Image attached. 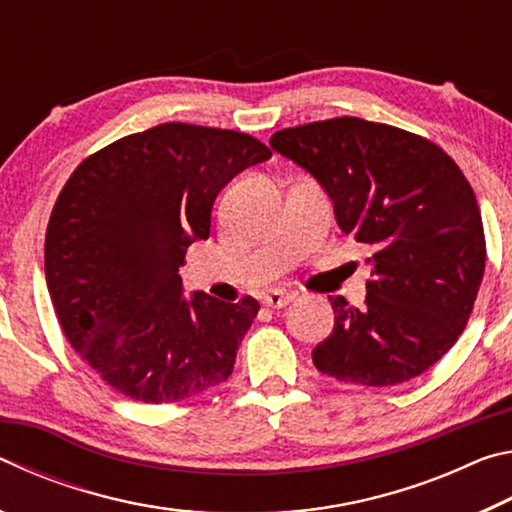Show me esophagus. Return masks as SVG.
Segmentation results:
<instances>
[{
	"mask_svg": "<svg viewBox=\"0 0 512 512\" xmlns=\"http://www.w3.org/2000/svg\"><path fill=\"white\" fill-rule=\"evenodd\" d=\"M293 298H296V293H289V291H282V289H271V291L264 293V305L273 307V309H280V307H287Z\"/></svg>",
	"mask_w": 512,
	"mask_h": 512,
	"instance_id": "esophagus-1",
	"label": "esophagus"
}]
</instances>
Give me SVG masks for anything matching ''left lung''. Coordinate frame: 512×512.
Listing matches in <instances>:
<instances>
[{"mask_svg": "<svg viewBox=\"0 0 512 512\" xmlns=\"http://www.w3.org/2000/svg\"><path fill=\"white\" fill-rule=\"evenodd\" d=\"M273 151L332 198L345 235L366 244V307L329 296L334 329L311 359L345 384L395 386L458 341L485 271L481 212L449 155L420 135L359 117L284 128Z\"/></svg>", "mask_w": 512, "mask_h": 512, "instance_id": "1", "label": "left lung"}]
</instances>
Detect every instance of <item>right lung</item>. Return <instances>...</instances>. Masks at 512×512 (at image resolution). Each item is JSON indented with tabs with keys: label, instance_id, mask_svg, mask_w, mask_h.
I'll return each mask as SVG.
<instances>
[{
	"label": "right lung",
	"instance_id": "1",
	"mask_svg": "<svg viewBox=\"0 0 512 512\" xmlns=\"http://www.w3.org/2000/svg\"><path fill=\"white\" fill-rule=\"evenodd\" d=\"M268 158L246 133L160 124L69 176L47 225V289L67 341L121 395L169 404L232 375L259 302L185 296L178 268L210 237L221 189Z\"/></svg>",
	"mask_w": 512,
	"mask_h": 512
}]
</instances>
